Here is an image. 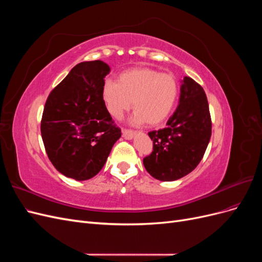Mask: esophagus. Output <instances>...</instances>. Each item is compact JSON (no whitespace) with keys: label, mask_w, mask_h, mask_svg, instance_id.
I'll list each match as a JSON object with an SVG mask.
<instances>
[{"label":"esophagus","mask_w":262,"mask_h":262,"mask_svg":"<svg viewBox=\"0 0 262 262\" xmlns=\"http://www.w3.org/2000/svg\"><path fill=\"white\" fill-rule=\"evenodd\" d=\"M134 134H136V131L130 130V129H122V136L125 139L131 140L134 137Z\"/></svg>","instance_id":"esophagus-1"}]
</instances>
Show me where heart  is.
I'll use <instances>...</instances> for the list:
<instances>
[{"label": "heart", "instance_id": "b5f03b06", "mask_svg": "<svg viewBox=\"0 0 262 262\" xmlns=\"http://www.w3.org/2000/svg\"><path fill=\"white\" fill-rule=\"evenodd\" d=\"M178 96L175 76L147 67L125 70L118 75L117 83L106 80L101 87V97L110 115L120 118L133 101L136 121L149 126L163 123L170 116Z\"/></svg>", "mask_w": 262, "mask_h": 262}]
</instances>
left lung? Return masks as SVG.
I'll use <instances>...</instances> for the list:
<instances>
[{
    "mask_svg": "<svg viewBox=\"0 0 262 262\" xmlns=\"http://www.w3.org/2000/svg\"><path fill=\"white\" fill-rule=\"evenodd\" d=\"M212 121L202 87L185 77L179 105L164 129L148 132L153 150L143 158L150 176L172 181L191 172L200 163L211 139Z\"/></svg>",
    "mask_w": 262,
    "mask_h": 262,
    "instance_id": "obj_1",
    "label": "left lung"
}]
</instances>
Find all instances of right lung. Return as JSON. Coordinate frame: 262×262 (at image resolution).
<instances>
[{
	"label": "right lung",
	"instance_id": "add662e5",
	"mask_svg": "<svg viewBox=\"0 0 262 262\" xmlns=\"http://www.w3.org/2000/svg\"><path fill=\"white\" fill-rule=\"evenodd\" d=\"M109 71L99 60L78 63L46 100L40 124L46 153L69 178L96 176L121 137L101 97Z\"/></svg>",
	"mask_w": 262,
	"mask_h": 262
}]
</instances>
